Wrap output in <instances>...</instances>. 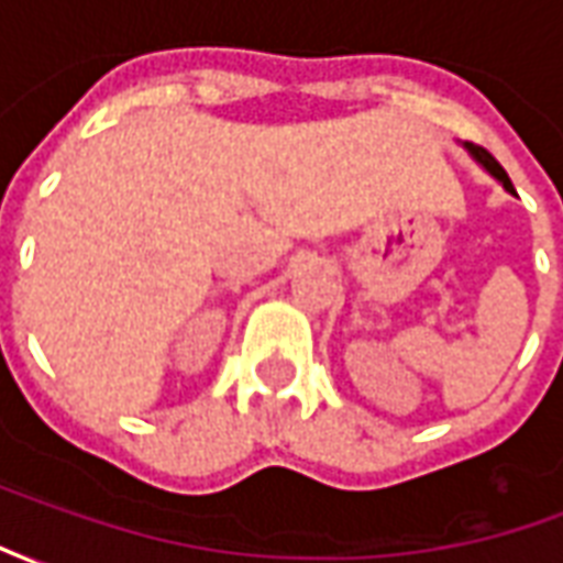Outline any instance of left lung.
Listing matches in <instances>:
<instances>
[{
    "instance_id": "1",
    "label": "left lung",
    "mask_w": 563,
    "mask_h": 563,
    "mask_svg": "<svg viewBox=\"0 0 563 563\" xmlns=\"http://www.w3.org/2000/svg\"><path fill=\"white\" fill-rule=\"evenodd\" d=\"M471 153H473V156H476V159L483 162V165H485V168H488V172L495 174V177H497V180H500V184L507 186L509 192H516V189H512V184H509L507 172H504V165H500V162H497L495 156H492V153H488V150L479 147V144H471Z\"/></svg>"
}]
</instances>
